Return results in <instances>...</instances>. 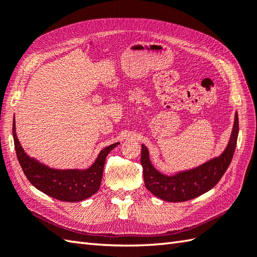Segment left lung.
Segmentation results:
<instances>
[{"label":"left lung","instance_id":"left-lung-1","mask_svg":"<svg viewBox=\"0 0 257 257\" xmlns=\"http://www.w3.org/2000/svg\"><path fill=\"white\" fill-rule=\"evenodd\" d=\"M238 136V117L235 113L231 139L224 152L192 170L179 172L174 176H165L152 167L149 151L143 145L141 166L144 169L145 185L152 194L168 202H184L203 194L220 181L230 166L235 151Z\"/></svg>","mask_w":257,"mask_h":257}]
</instances>
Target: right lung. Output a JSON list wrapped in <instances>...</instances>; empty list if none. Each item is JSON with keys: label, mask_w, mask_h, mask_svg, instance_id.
<instances>
[{"label": "right lung", "mask_w": 257, "mask_h": 257, "mask_svg": "<svg viewBox=\"0 0 257 257\" xmlns=\"http://www.w3.org/2000/svg\"><path fill=\"white\" fill-rule=\"evenodd\" d=\"M13 138L22 170L32 185L43 193L65 202L85 200L99 190L106 157L118 145L117 143L103 148L94 165L86 170H57L42 165L25 154L15 133V119L13 120Z\"/></svg>", "instance_id": "right-lung-1"}]
</instances>
